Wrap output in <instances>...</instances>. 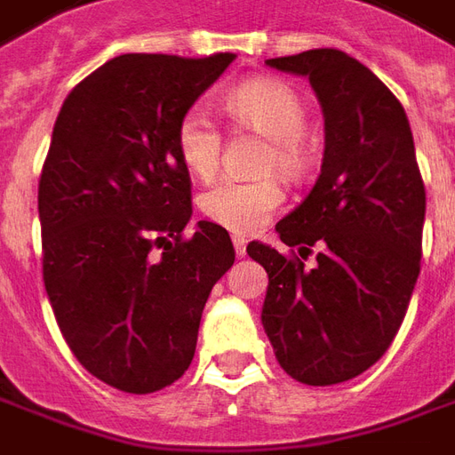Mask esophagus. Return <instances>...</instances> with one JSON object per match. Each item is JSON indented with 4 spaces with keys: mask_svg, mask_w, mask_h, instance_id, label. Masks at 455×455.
<instances>
[{
    "mask_svg": "<svg viewBox=\"0 0 455 455\" xmlns=\"http://www.w3.org/2000/svg\"><path fill=\"white\" fill-rule=\"evenodd\" d=\"M231 241H234V251H236L238 259H243L246 256V241H243V236H234Z\"/></svg>",
    "mask_w": 455,
    "mask_h": 455,
    "instance_id": "obj_1",
    "label": "esophagus"
}]
</instances>
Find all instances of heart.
Segmentation results:
<instances>
[{
	"label": "heart",
	"mask_w": 455,
	"mask_h": 455,
	"mask_svg": "<svg viewBox=\"0 0 455 455\" xmlns=\"http://www.w3.org/2000/svg\"><path fill=\"white\" fill-rule=\"evenodd\" d=\"M227 110L238 123L271 140V152L266 157L268 167H275L288 177L303 172L307 164L303 142L307 110L303 98L291 85L278 81H249L227 95ZM177 150L187 170L196 177L217 172L221 135L204 108H192L182 116L177 125ZM281 202L283 192L275 180L234 177L214 182L199 199L206 217L238 234H251L263 227Z\"/></svg>",
	"instance_id": "b5f03b06"
}]
</instances>
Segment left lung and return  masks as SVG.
<instances>
[{
	"label": "left lung",
	"mask_w": 455,
	"mask_h": 455,
	"mask_svg": "<svg viewBox=\"0 0 455 455\" xmlns=\"http://www.w3.org/2000/svg\"><path fill=\"white\" fill-rule=\"evenodd\" d=\"M310 81L325 117L320 177L278 221L285 246L316 263L305 269L268 243L246 253L268 273L260 323L275 360L295 382H347L392 345L414 293L427 192L402 103L338 49L268 59Z\"/></svg>",
	"instance_id": "obj_1"
}]
</instances>
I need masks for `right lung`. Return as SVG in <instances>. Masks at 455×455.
<instances>
[{"label": "right lung", "instance_id": "add662e5", "mask_svg": "<svg viewBox=\"0 0 455 455\" xmlns=\"http://www.w3.org/2000/svg\"><path fill=\"white\" fill-rule=\"evenodd\" d=\"M234 53H123L63 100L41 170L44 285L76 360L150 394L192 364L206 298L234 266L228 231L192 219L177 125Z\"/></svg>", "mask_w": 455, "mask_h": 455}]
</instances>
